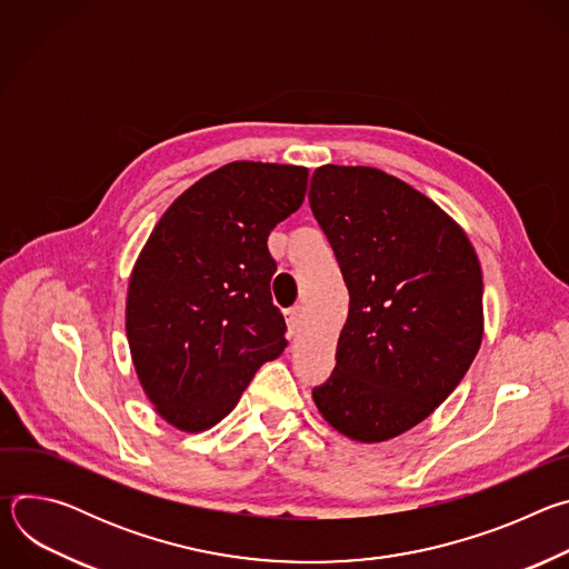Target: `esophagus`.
Returning <instances> with one entry per match:
<instances>
[{
	"label": "esophagus",
	"mask_w": 569,
	"mask_h": 569,
	"mask_svg": "<svg viewBox=\"0 0 569 569\" xmlns=\"http://www.w3.org/2000/svg\"><path fill=\"white\" fill-rule=\"evenodd\" d=\"M301 312H303L301 306H292L286 312L288 315V331H290V336H297L301 331Z\"/></svg>",
	"instance_id": "obj_1"
}]
</instances>
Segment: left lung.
<instances>
[{
    "instance_id": "left-lung-1",
    "label": "left lung",
    "mask_w": 569,
    "mask_h": 569,
    "mask_svg": "<svg viewBox=\"0 0 569 569\" xmlns=\"http://www.w3.org/2000/svg\"><path fill=\"white\" fill-rule=\"evenodd\" d=\"M308 202L327 233L349 317L321 417L362 443L402 435L455 391L481 345V270L432 200L369 167H321Z\"/></svg>"
}]
</instances>
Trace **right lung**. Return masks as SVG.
Wrapping results in <instances>:
<instances>
[{
  "mask_svg": "<svg viewBox=\"0 0 569 569\" xmlns=\"http://www.w3.org/2000/svg\"><path fill=\"white\" fill-rule=\"evenodd\" d=\"M306 187L303 167L231 161L152 229L130 277L126 333L141 387L171 426H216L288 347L268 236L301 207Z\"/></svg>",
  "mask_w": 569,
  "mask_h": 569,
  "instance_id": "obj_1",
  "label": "right lung"
}]
</instances>
